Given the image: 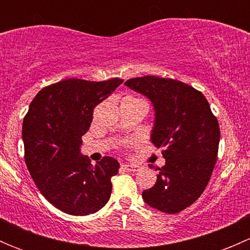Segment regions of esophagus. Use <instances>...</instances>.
<instances>
[{
  "label": "esophagus",
  "instance_id": "esophagus-1",
  "mask_svg": "<svg viewBox=\"0 0 250 250\" xmlns=\"http://www.w3.org/2000/svg\"><path fill=\"white\" fill-rule=\"evenodd\" d=\"M122 169L127 170V172H137L139 167L134 165H122Z\"/></svg>",
  "mask_w": 250,
  "mask_h": 250
}]
</instances>
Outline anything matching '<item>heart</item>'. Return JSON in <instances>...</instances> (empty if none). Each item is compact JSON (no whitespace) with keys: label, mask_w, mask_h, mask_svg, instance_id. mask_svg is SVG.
I'll use <instances>...</instances> for the list:
<instances>
[{"label":"heart","mask_w":250,"mask_h":250,"mask_svg":"<svg viewBox=\"0 0 250 250\" xmlns=\"http://www.w3.org/2000/svg\"><path fill=\"white\" fill-rule=\"evenodd\" d=\"M130 99H135V98H130Z\"/></svg>","instance_id":"obj_1"}]
</instances>
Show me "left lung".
<instances>
[{
    "mask_svg": "<svg viewBox=\"0 0 250 250\" xmlns=\"http://www.w3.org/2000/svg\"><path fill=\"white\" fill-rule=\"evenodd\" d=\"M125 84L152 104L155 122L150 139L162 148L166 160L155 185L143 191V200L163 213H179L208 185L218 157V120L202 93L180 81L144 76Z\"/></svg>",
    "mask_w": 250,
    "mask_h": 250,
    "instance_id": "1",
    "label": "left lung"
}]
</instances>
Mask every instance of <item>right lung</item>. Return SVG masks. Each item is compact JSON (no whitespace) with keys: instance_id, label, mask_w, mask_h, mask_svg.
Returning a JSON list of instances; mask_svg holds the SVG:
<instances>
[{"instance_id":"add662e5","label":"right lung","mask_w":250,"mask_h":250,"mask_svg":"<svg viewBox=\"0 0 250 250\" xmlns=\"http://www.w3.org/2000/svg\"><path fill=\"white\" fill-rule=\"evenodd\" d=\"M69 78L37 93L22 121L25 162L42 195L70 215H89L110 200L120 163L105 156L93 166L81 153L93 110L122 83Z\"/></svg>"}]
</instances>
